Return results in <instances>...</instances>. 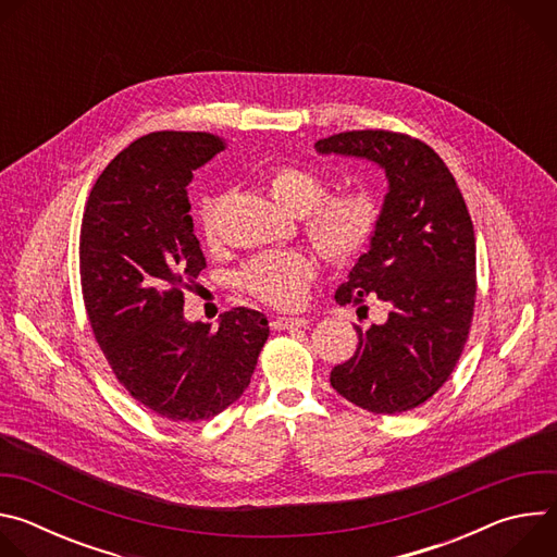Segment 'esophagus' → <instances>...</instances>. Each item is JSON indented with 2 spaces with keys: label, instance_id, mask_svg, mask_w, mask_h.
<instances>
[{
  "label": "esophagus",
  "instance_id": "34e87169",
  "mask_svg": "<svg viewBox=\"0 0 557 557\" xmlns=\"http://www.w3.org/2000/svg\"><path fill=\"white\" fill-rule=\"evenodd\" d=\"M308 320L306 317H275V320L271 322V326L275 331H290V329H301L306 326Z\"/></svg>",
  "mask_w": 557,
  "mask_h": 557
}]
</instances>
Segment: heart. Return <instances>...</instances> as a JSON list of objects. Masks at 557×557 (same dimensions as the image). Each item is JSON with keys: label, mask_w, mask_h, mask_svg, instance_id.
Segmentation results:
<instances>
[{"label": "heart", "mask_w": 557, "mask_h": 557, "mask_svg": "<svg viewBox=\"0 0 557 557\" xmlns=\"http://www.w3.org/2000/svg\"><path fill=\"white\" fill-rule=\"evenodd\" d=\"M264 187L282 209L301 213L312 245L333 262H348L361 253L381 220V200L370 187H348L324 196V178L306 168L277 165L264 176ZM198 222L205 245L215 247L220 240L218 198L202 200ZM314 271L317 262L306 251H271L243 267L240 284L271 306L297 308L306 299Z\"/></svg>", "instance_id": "b5f03b06"}]
</instances>
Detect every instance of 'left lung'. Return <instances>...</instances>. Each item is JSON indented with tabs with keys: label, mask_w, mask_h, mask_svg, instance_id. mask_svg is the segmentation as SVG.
<instances>
[{
	"label": "left lung",
	"mask_w": 557,
	"mask_h": 557,
	"mask_svg": "<svg viewBox=\"0 0 557 557\" xmlns=\"http://www.w3.org/2000/svg\"><path fill=\"white\" fill-rule=\"evenodd\" d=\"M314 149L368 158L389 185L370 251L335 293L363 310L376 297L387 320L355 326L357 350L331 370V385L374 414L414 410L449 379L471 329L475 237L465 198L441 156L401 132L352 129Z\"/></svg>",
	"instance_id": "obj_1"
}]
</instances>
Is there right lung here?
<instances>
[{
	"label": "right lung",
	"mask_w": 557,
	"mask_h": 557,
	"mask_svg": "<svg viewBox=\"0 0 557 557\" xmlns=\"http://www.w3.org/2000/svg\"><path fill=\"white\" fill-rule=\"evenodd\" d=\"M224 147L207 132H151L125 147L86 202L78 271L88 320L132 399L174 423L240 399L269 339L260 310L189 324L185 288L207 267L189 215L194 172Z\"/></svg>",
	"instance_id": "obj_1"
}]
</instances>
